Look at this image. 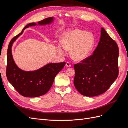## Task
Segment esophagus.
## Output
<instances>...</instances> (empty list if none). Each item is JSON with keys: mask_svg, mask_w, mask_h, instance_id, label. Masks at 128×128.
Returning <instances> with one entry per match:
<instances>
[{"mask_svg": "<svg viewBox=\"0 0 128 128\" xmlns=\"http://www.w3.org/2000/svg\"><path fill=\"white\" fill-rule=\"evenodd\" d=\"M66 66L67 67L69 68V67H71V64H70V62H67L66 63Z\"/></svg>", "mask_w": 128, "mask_h": 128, "instance_id": "esophagus-1", "label": "esophagus"}]
</instances>
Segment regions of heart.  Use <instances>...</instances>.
<instances>
[{
    "mask_svg": "<svg viewBox=\"0 0 128 128\" xmlns=\"http://www.w3.org/2000/svg\"><path fill=\"white\" fill-rule=\"evenodd\" d=\"M61 46H58L57 50L61 54H64V48L71 51L72 60L81 62L90 54L95 46L94 36L86 31L79 29H74L64 33L61 37Z\"/></svg>",
    "mask_w": 128,
    "mask_h": 128,
    "instance_id": "b5f03b06",
    "label": "heart"
}]
</instances>
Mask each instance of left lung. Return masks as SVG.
Wrapping results in <instances>:
<instances>
[{"label": "left lung", "instance_id": "1", "mask_svg": "<svg viewBox=\"0 0 128 128\" xmlns=\"http://www.w3.org/2000/svg\"><path fill=\"white\" fill-rule=\"evenodd\" d=\"M118 46L102 28L101 37L94 54L75 64L74 83L81 94L96 96L106 92L118 75Z\"/></svg>", "mask_w": 128, "mask_h": 128}]
</instances>
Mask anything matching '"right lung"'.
<instances>
[{
	"label": "right lung",
	"instance_id": "1",
	"mask_svg": "<svg viewBox=\"0 0 128 128\" xmlns=\"http://www.w3.org/2000/svg\"><path fill=\"white\" fill-rule=\"evenodd\" d=\"M53 21V17L46 18L38 22V25L50 24ZM37 25L36 23L27 24L20 34L11 40L7 50V78L15 90L25 97H38L46 94L51 88L56 76L66 64L65 62L48 64L38 70L26 72L21 70L15 64L12 53L13 43L26 29Z\"/></svg>",
	"mask_w": 128,
	"mask_h": 128
}]
</instances>
